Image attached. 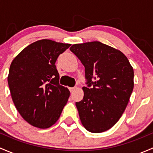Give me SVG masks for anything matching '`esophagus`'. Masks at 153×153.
<instances>
[{
  "mask_svg": "<svg viewBox=\"0 0 153 153\" xmlns=\"http://www.w3.org/2000/svg\"><path fill=\"white\" fill-rule=\"evenodd\" d=\"M75 87H70V88H69V91H70L71 92H73V91L75 90Z\"/></svg>",
  "mask_w": 153,
  "mask_h": 153,
  "instance_id": "obj_1",
  "label": "esophagus"
}]
</instances>
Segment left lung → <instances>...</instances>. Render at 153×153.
Returning a JSON list of instances; mask_svg holds the SVG:
<instances>
[{"mask_svg":"<svg viewBox=\"0 0 153 153\" xmlns=\"http://www.w3.org/2000/svg\"><path fill=\"white\" fill-rule=\"evenodd\" d=\"M85 67L83 100L75 103L86 130L99 133L114 126L124 112L133 90L134 72L121 51L92 41L70 47Z\"/></svg>","mask_w":153,"mask_h":153,"instance_id":"1","label":"left lung"}]
</instances>
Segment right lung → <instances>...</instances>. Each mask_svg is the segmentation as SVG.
I'll return each instance as SVG.
<instances>
[{
  "mask_svg": "<svg viewBox=\"0 0 153 153\" xmlns=\"http://www.w3.org/2000/svg\"><path fill=\"white\" fill-rule=\"evenodd\" d=\"M71 46L52 40L35 41L12 61L8 84L17 110L29 124L47 129L60 118L69 97L59 84L55 62Z\"/></svg>",
  "mask_w": 153,
  "mask_h": 153,
  "instance_id": "obj_1",
  "label": "right lung"
}]
</instances>
